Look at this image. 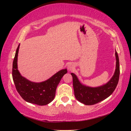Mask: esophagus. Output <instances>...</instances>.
I'll list each match as a JSON object with an SVG mask.
<instances>
[{
  "label": "esophagus",
  "mask_w": 131,
  "mask_h": 131,
  "mask_svg": "<svg viewBox=\"0 0 131 131\" xmlns=\"http://www.w3.org/2000/svg\"><path fill=\"white\" fill-rule=\"evenodd\" d=\"M75 69V64L73 63H70L68 65V70L70 72L74 70Z\"/></svg>",
  "instance_id": "1"
}]
</instances>
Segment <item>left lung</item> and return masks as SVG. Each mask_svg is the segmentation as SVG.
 <instances>
[{
	"instance_id": "8db88e82",
	"label": "left lung",
	"mask_w": 131,
	"mask_h": 131,
	"mask_svg": "<svg viewBox=\"0 0 131 131\" xmlns=\"http://www.w3.org/2000/svg\"><path fill=\"white\" fill-rule=\"evenodd\" d=\"M116 65L114 73L107 83L96 87H91L82 84L77 76L72 73L74 96L80 102L85 105H92L105 100L114 92L118 83L119 63L118 54L116 50Z\"/></svg>"
}]
</instances>
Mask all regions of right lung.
Wrapping results in <instances>:
<instances>
[{
	"instance_id": "add662e5",
	"label": "right lung",
	"mask_w": 131,
	"mask_h": 131,
	"mask_svg": "<svg viewBox=\"0 0 131 131\" xmlns=\"http://www.w3.org/2000/svg\"><path fill=\"white\" fill-rule=\"evenodd\" d=\"M19 44L17 48L13 63V79L15 88L20 96L27 102L43 106L54 100L55 91L62 77L67 73V69H62L50 79L40 83H35L22 76L18 70L17 60Z\"/></svg>"
}]
</instances>
